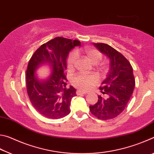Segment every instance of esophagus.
<instances>
[{
  "instance_id": "1",
  "label": "esophagus",
  "mask_w": 154,
  "mask_h": 154,
  "mask_svg": "<svg viewBox=\"0 0 154 154\" xmlns=\"http://www.w3.org/2000/svg\"><path fill=\"white\" fill-rule=\"evenodd\" d=\"M88 92H83V91L82 90H77L76 94L77 95H82V94H87Z\"/></svg>"
}]
</instances>
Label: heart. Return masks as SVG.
I'll return each mask as SVG.
<instances>
[{
  "label": "heart",
  "mask_w": 154,
  "mask_h": 154,
  "mask_svg": "<svg viewBox=\"0 0 154 154\" xmlns=\"http://www.w3.org/2000/svg\"><path fill=\"white\" fill-rule=\"evenodd\" d=\"M85 54L86 58L92 64H97L102 58V54L96 49L85 47L80 49ZM77 58V54L76 51H72L70 54L67 59V67L69 69H71L74 66V64ZM106 68L105 66L101 67V71H105ZM97 82V78L93 75H79L72 78L71 83L75 88L82 90H88Z\"/></svg>",
  "instance_id": "1"
}]
</instances>
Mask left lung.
Wrapping results in <instances>:
<instances>
[{"mask_svg":"<svg viewBox=\"0 0 154 154\" xmlns=\"http://www.w3.org/2000/svg\"><path fill=\"white\" fill-rule=\"evenodd\" d=\"M93 45L109 60V71L99 88L104 96L90 105V111L100 119L116 118L124 110L135 87L133 69L128 60L114 48L105 43Z\"/></svg>","mask_w":154,"mask_h":154,"instance_id":"8db88e82","label":"left lung"}]
</instances>
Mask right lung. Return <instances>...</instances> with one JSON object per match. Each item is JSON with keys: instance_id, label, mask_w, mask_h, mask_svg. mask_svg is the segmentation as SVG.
<instances>
[{"instance_id": "right-lung-1", "label": "right lung", "mask_w": 154, "mask_h": 154, "mask_svg": "<svg viewBox=\"0 0 154 154\" xmlns=\"http://www.w3.org/2000/svg\"><path fill=\"white\" fill-rule=\"evenodd\" d=\"M80 45L78 40L56 37L43 44L31 57L26 71L27 92L34 107L44 117L59 119L71 112L70 105L76 90L72 86L66 88L65 70L69 52ZM43 64L51 67V75L40 80L36 71Z\"/></svg>"}]
</instances>
